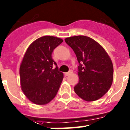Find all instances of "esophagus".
Here are the masks:
<instances>
[{
    "instance_id": "34e87169",
    "label": "esophagus",
    "mask_w": 130,
    "mask_h": 130,
    "mask_svg": "<svg viewBox=\"0 0 130 130\" xmlns=\"http://www.w3.org/2000/svg\"><path fill=\"white\" fill-rule=\"evenodd\" d=\"M72 70H70L69 72H66L65 74H64V75L66 76H69L70 74H72Z\"/></svg>"
}]
</instances>
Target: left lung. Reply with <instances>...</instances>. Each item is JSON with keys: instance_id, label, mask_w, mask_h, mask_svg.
<instances>
[{"instance_id": "left-lung-1", "label": "left lung", "mask_w": 130, "mask_h": 130, "mask_svg": "<svg viewBox=\"0 0 130 130\" xmlns=\"http://www.w3.org/2000/svg\"><path fill=\"white\" fill-rule=\"evenodd\" d=\"M64 40L72 48L79 63V82L74 86L75 93L88 102L101 98L113 82V64L108 53L88 36H72Z\"/></svg>"}]
</instances>
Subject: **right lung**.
Here are the masks:
<instances>
[{
  "label": "right lung",
  "mask_w": 130,
  "mask_h": 130,
  "mask_svg": "<svg viewBox=\"0 0 130 130\" xmlns=\"http://www.w3.org/2000/svg\"><path fill=\"white\" fill-rule=\"evenodd\" d=\"M63 42L57 37L45 36L34 40L26 50L20 66V85L28 99L35 104L44 105L55 97L62 82L52 54ZM56 68L53 69V65Z\"/></svg>",
  "instance_id": "obj_1"
}]
</instances>
